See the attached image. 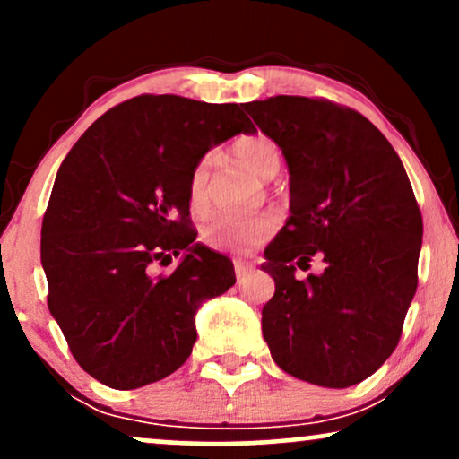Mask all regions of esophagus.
Wrapping results in <instances>:
<instances>
[{"mask_svg":"<svg viewBox=\"0 0 459 459\" xmlns=\"http://www.w3.org/2000/svg\"><path fill=\"white\" fill-rule=\"evenodd\" d=\"M255 272V267L250 265V263H244V261H235V276L237 281H244L247 273Z\"/></svg>","mask_w":459,"mask_h":459,"instance_id":"34e87169","label":"esophagus"}]
</instances>
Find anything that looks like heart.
<instances>
[{
  "instance_id": "1",
  "label": "heart",
  "mask_w": 459,
  "mask_h": 459,
  "mask_svg": "<svg viewBox=\"0 0 459 459\" xmlns=\"http://www.w3.org/2000/svg\"><path fill=\"white\" fill-rule=\"evenodd\" d=\"M235 157L250 168L256 177L272 178L281 172L282 155L276 142L265 138V135H252V138L239 140L233 146ZM209 170H212V160L203 157L194 166L189 175V203L192 207L203 209L204 192H207ZM278 218L273 213H259L250 218H218L207 224L204 229V239L209 246L220 247V250L246 252L267 241L276 233Z\"/></svg>"
}]
</instances>
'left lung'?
Returning <instances> with one entry per match:
<instances>
[{"label":"left lung","instance_id":"8db88e82","mask_svg":"<svg viewBox=\"0 0 459 459\" xmlns=\"http://www.w3.org/2000/svg\"><path fill=\"white\" fill-rule=\"evenodd\" d=\"M281 146L291 215L265 247L276 282L263 307L273 362L298 380L347 388L393 354L419 284L423 218L391 142L356 109L278 94L244 105ZM315 254L326 270L295 278Z\"/></svg>","mask_w":459,"mask_h":459}]
</instances>
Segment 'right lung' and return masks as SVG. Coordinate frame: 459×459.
Listing matches in <instances>:
<instances>
[{"label":"right lung","mask_w":459,"mask_h":459,"mask_svg":"<svg viewBox=\"0 0 459 459\" xmlns=\"http://www.w3.org/2000/svg\"><path fill=\"white\" fill-rule=\"evenodd\" d=\"M244 103L140 94L105 112L57 170L40 230L51 315L79 367L131 391L175 373L204 299L235 284L229 256L196 244L189 175L212 146L255 134ZM181 255L168 277L155 262Z\"/></svg>","instance_id":"right-lung-1"}]
</instances>
